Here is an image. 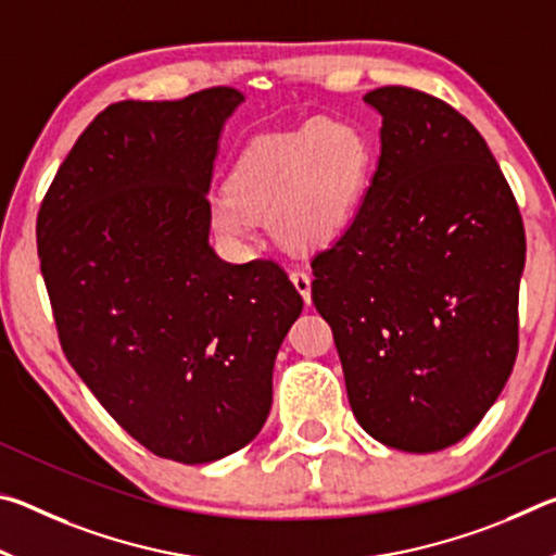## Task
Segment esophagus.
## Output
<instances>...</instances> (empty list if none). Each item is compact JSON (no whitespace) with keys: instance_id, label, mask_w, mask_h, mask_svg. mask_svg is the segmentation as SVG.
I'll use <instances>...</instances> for the list:
<instances>
[{"instance_id":"esophagus-1","label":"esophagus","mask_w":556,"mask_h":556,"mask_svg":"<svg viewBox=\"0 0 556 556\" xmlns=\"http://www.w3.org/2000/svg\"><path fill=\"white\" fill-rule=\"evenodd\" d=\"M289 279L294 281V287L301 296H304L306 304H312V277H308L306 269H291Z\"/></svg>"}]
</instances>
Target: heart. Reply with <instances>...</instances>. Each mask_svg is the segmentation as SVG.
Instances as JSON below:
<instances>
[{
  "instance_id": "heart-1",
  "label": "heart",
  "mask_w": 556,
  "mask_h": 556,
  "mask_svg": "<svg viewBox=\"0 0 556 556\" xmlns=\"http://www.w3.org/2000/svg\"><path fill=\"white\" fill-rule=\"evenodd\" d=\"M372 168L368 137L348 122L304 127L252 142L235 162L225 193L211 199V225L240 248L267 215L275 238L291 248L331 242L353 220Z\"/></svg>"
}]
</instances>
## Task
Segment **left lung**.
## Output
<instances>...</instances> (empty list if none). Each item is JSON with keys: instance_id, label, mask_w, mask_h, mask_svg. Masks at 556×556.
I'll list each match as a JSON object with an SVG mask.
<instances>
[{"instance_id": "8db88e82", "label": "left lung", "mask_w": 556, "mask_h": 556, "mask_svg": "<svg viewBox=\"0 0 556 556\" xmlns=\"http://www.w3.org/2000/svg\"><path fill=\"white\" fill-rule=\"evenodd\" d=\"M363 203L312 260L353 414L380 444L431 454L478 427L510 378L525 228L485 139L446 102L390 86Z\"/></svg>"}]
</instances>
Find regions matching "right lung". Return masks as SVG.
I'll return each instance as SVG.
<instances>
[{
    "label": "right lung",
    "instance_id": "obj_1",
    "mask_svg": "<svg viewBox=\"0 0 556 556\" xmlns=\"http://www.w3.org/2000/svg\"><path fill=\"white\" fill-rule=\"evenodd\" d=\"M235 88L122 100L73 144L36 223L63 353L112 419L178 464L248 446L304 301L275 262L211 248L215 156Z\"/></svg>",
    "mask_w": 556,
    "mask_h": 556
}]
</instances>
